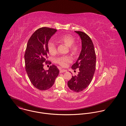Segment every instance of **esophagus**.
Segmentation results:
<instances>
[{"label":"esophagus","instance_id":"1","mask_svg":"<svg viewBox=\"0 0 126 126\" xmlns=\"http://www.w3.org/2000/svg\"><path fill=\"white\" fill-rule=\"evenodd\" d=\"M66 70H64V69H61V70H60V73H63V72H66Z\"/></svg>","mask_w":126,"mask_h":126}]
</instances>
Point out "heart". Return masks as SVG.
I'll use <instances>...</instances> for the list:
<instances>
[{
  "label": "heart",
  "instance_id": "obj_1",
  "mask_svg": "<svg viewBox=\"0 0 126 126\" xmlns=\"http://www.w3.org/2000/svg\"><path fill=\"white\" fill-rule=\"evenodd\" d=\"M57 41L60 43L63 44L69 47L71 53L76 55L79 53L80 47L78 44L75 43V38L72 35L64 34L59 37ZM47 49L49 54L54 55L57 51L56 44L52 41H49L47 44ZM72 59L70 57L65 56L60 57L56 59V62L62 67H66L68 63H71Z\"/></svg>",
  "mask_w": 126,
  "mask_h": 126
}]
</instances>
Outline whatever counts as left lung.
Returning a JSON list of instances; mask_svg holds the SVG:
<instances>
[{"instance_id":"1","label":"left lung","mask_w":126,"mask_h":126,"mask_svg":"<svg viewBox=\"0 0 126 126\" xmlns=\"http://www.w3.org/2000/svg\"><path fill=\"white\" fill-rule=\"evenodd\" d=\"M75 32L81 38L82 48L78 60L72 65V68L73 70L79 69V72L77 76H72L67 85L70 90L79 92L86 89L93 79L95 70L96 56L90 37L82 32Z\"/></svg>"}]
</instances>
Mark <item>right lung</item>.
<instances>
[{
    "label": "right lung",
    "mask_w": 126,
    "mask_h": 126,
    "mask_svg": "<svg viewBox=\"0 0 126 126\" xmlns=\"http://www.w3.org/2000/svg\"><path fill=\"white\" fill-rule=\"evenodd\" d=\"M57 31L53 28H39L28 42L24 55L25 68L31 82L39 90H47L51 88L59 73V69L54 64L46 71L43 64L48 62L47 44Z\"/></svg>",
    "instance_id": "right-lung-1"
}]
</instances>
